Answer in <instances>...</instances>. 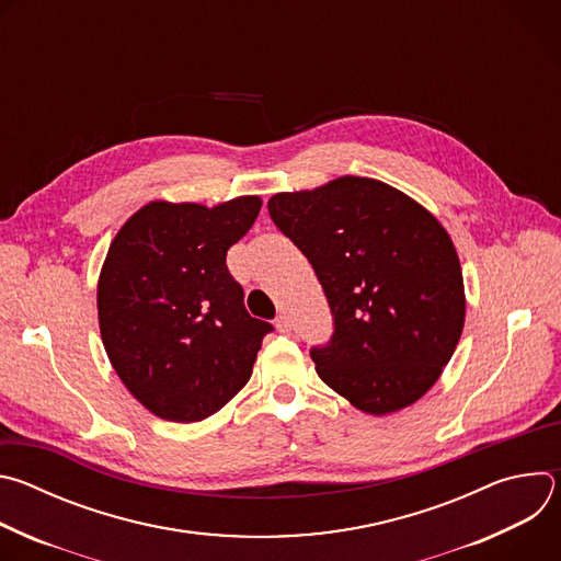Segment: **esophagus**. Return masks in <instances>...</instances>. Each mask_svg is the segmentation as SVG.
Wrapping results in <instances>:
<instances>
[{
    "mask_svg": "<svg viewBox=\"0 0 561 561\" xmlns=\"http://www.w3.org/2000/svg\"><path fill=\"white\" fill-rule=\"evenodd\" d=\"M275 327H277V331H279V333H288V331H290V319H288V314H286V312H279V314H277V319H275Z\"/></svg>",
    "mask_w": 561,
    "mask_h": 561,
    "instance_id": "esophagus-1",
    "label": "esophagus"
}]
</instances>
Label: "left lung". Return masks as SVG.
I'll return each instance as SVG.
<instances>
[{"mask_svg":"<svg viewBox=\"0 0 561 561\" xmlns=\"http://www.w3.org/2000/svg\"><path fill=\"white\" fill-rule=\"evenodd\" d=\"M268 213L333 312L331 342L310 348L317 375L370 415L415 404L450 362L466 317L446 228L402 191L353 175L277 193Z\"/></svg>","mask_w":561,"mask_h":561,"instance_id":"1","label":"left lung"}]
</instances>
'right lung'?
<instances>
[{"mask_svg":"<svg viewBox=\"0 0 561 561\" xmlns=\"http://www.w3.org/2000/svg\"><path fill=\"white\" fill-rule=\"evenodd\" d=\"M260 208L257 195L213 208L150 202L115 234L98 282L102 342L152 415L202 422L251 379L273 327L249 314L226 253Z\"/></svg>","mask_w":561,"mask_h":561,"instance_id":"1","label":"right lung"}]
</instances>
